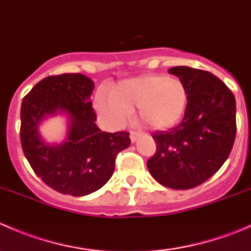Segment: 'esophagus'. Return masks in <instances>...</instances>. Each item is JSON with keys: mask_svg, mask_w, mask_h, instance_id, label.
Listing matches in <instances>:
<instances>
[{"mask_svg": "<svg viewBox=\"0 0 251 251\" xmlns=\"http://www.w3.org/2000/svg\"><path fill=\"white\" fill-rule=\"evenodd\" d=\"M138 137H140V133L135 132V131H131V132H130V138H131V142H132V143H135V142L137 141Z\"/></svg>", "mask_w": 251, "mask_h": 251, "instance_id": "1", "label": "esophagus"}]
</instances>
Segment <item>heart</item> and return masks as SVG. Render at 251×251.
I'll list each match as a JSON object with an SVG mask.
<instances>
[{
  "instance_id": "obj_1",
  "label": "heart",
  "mask_w": 251,
  "mask_h": 251,
  "mask_svg": "<svg viewBox=\"0 0 251 251\" xmlns=\"http://www.w3.org/2000/svg\"><path fill=\"white\" fill-rule=\"evenodd\" d=\"M187 102V90L179 78L141 75L116 83L110 91V100L98 97L96 109L111 125L124 124L130 111L137 109L142 125L161 131L181 120Z\"/></svg>"
}]
</instances>
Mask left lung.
<instances>
[{"label": "left lung", "instance_id": "obj_1", "mask_svg": "<svg viewBox=\"0 0 251 251\" xmlns=\"http://www.w3.org/2000/svg\"><path fill=\"white\" fill-rule=\"evenodd\" d=\"M188 102L176 127L153 135L156 153L147 161L151 176L163 186L189 189L212 176L228 158L235 138V98L211 73L175 67Z\"/></svg>", "mask_w": 251, "mask_h": 251}]
</instances>
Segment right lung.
<instances>
[{"instance_id": "add662e5", "label": "right lung", "mask_w": 251, "mask_h": 251, "mask_svg": "<svg viewBox=\"0 0 251 251\" xmlns=\"http://www.w3.org/2000/svg\"><path fill=\"white\" fill-rule=\"evenodd\" d=\"M95 83L82 74L48 76L32 87L20 109L23 151L35 174L54 191L83 197L111 177L119 151L130 146L127 132H104L96 125L90 97ZM67 118L62 142H48L41 126L50 117Z\"/></svg>"}]
</instances>
